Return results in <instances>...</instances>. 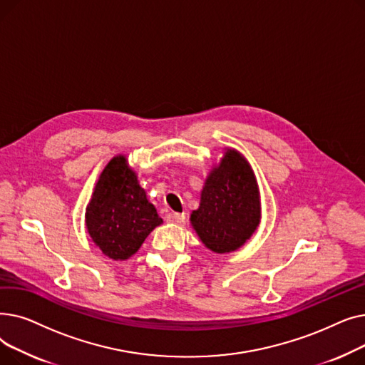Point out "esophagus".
Instances as JSON below:
<instances>
[{"label": "esophagus", "instance_id": "esophagus-1", "mask_svg": "<svg viewBox=\"0 0 365 365\" xmlns=\"http://www.w3.org/2000/svg\"><path fill=\"white\" fill-rule=\"evenodd\" d=\"M185 213H168L165 216V220L168 223H182L185 220Z\"/></svg>", "mask_w": 365, "mask_h": 365}]
</instances>
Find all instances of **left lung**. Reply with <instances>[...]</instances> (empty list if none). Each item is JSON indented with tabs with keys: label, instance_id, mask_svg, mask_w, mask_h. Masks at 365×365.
Segmentation results:
<instances>
[{
	"label": "left lung",
	"instance_id": "1",
	"mask_svg": "<svg viewBox=\"0 0 365 365\" xmlns=\"http://www.w3.org/2000/svg\"><path fill=\"white\" fill-rule=\"evenodd\" d=\"M190 223L202 244L215 253L238 250L260 223V195L255 173L235 149H226L201 190Z\"/></svg>",
	"mask_w": 365,
	"mask_h": 365
}]
</instances>
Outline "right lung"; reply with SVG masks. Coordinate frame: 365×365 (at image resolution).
<instances>
[{
	"label": "right lung",
	"mask_w": 365,
	"mask_h": 365,
	"mask_svg": "<svg viewBox=\"0 0 365 365\" xmlns=\"http://www.w3.org/2000/svg\"><path fill=\"white\" fill-rule=\"evenodd\" d=\"M161 223L127 158L113 157L99 176L86 208V225L93 242L109 259L127 260Z\"/></svg>",
	"instance_id": "obj_1"
}]
</instances>
